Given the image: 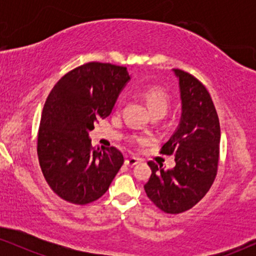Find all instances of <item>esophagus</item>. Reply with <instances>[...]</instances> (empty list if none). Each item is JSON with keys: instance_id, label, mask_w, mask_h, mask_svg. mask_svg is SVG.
<instances>
[{"instance_id": "esophagus-1", "label": "esophagus", "mask_w": 256, "mask_h": 256, "mask_svg": "<svg viewBox=\"0 0 256 256\" xmlns=\"http://www.w3.org/2000/svg\"><path fill=\"white\" fill-rule=\"evenodd\" d=\"M140 158H128L125 160L126 165L130 166V167L137 165V164H140Z\"/></svg>"}]
</instances>
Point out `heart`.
<instances>
[{
	"mask_svg": "<svg viewBox=\"0 0 256 256\" xmlns=\"http://www.w3.org/2000/svg\"><path fill=\"white\" fill-rule=\"evenodd\" d=\"M143 96H144L146 104H148L152 116L154 114H160V116H164L167 113V110L170 108V96L162 88H146L143 91ZM134 140L137 143H146L149 140V138L146 136H134Z\"/></svg>",
	"mask_w": 256,
	"mask_h": 256,
	"instance_id": "1",
	"label": "heart"
}]
</instances>
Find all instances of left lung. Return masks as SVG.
Returning a JSON list of instances; mask_svg holds the SVG:
<instances>
[{
    "instance_id": "left-lung-1",
    "label": "left lung",
    "mask_w": 256,
    "mask_h": 256,
    "mask_svg": "<svg viewBox=\"0 0 256 256\" xmlns=\"http://www.w3.org/2000/svg\"><path fill=\"white\" fill-rule=\"evenodd\" d=\"M173 72L179 82L182 116L160 152L174 154L176 166L165 170L149 161L152 176L144 190L158 208L178 214L192 208L212 186L219 162L220 125L204 85L182 70Z\"/></svg>"
}]
</instances>
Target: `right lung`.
<instances>
[{"label": "right lung", "instance_id": "obj_1", "mask_svg": "<svg viewBox=\"0 0 256 256\" xmlns=\"http://www.w3.org/2000/svg\"><path fill=\"white\" fill-rule=\"evenodd\" d=\"M130 79L126 67L89 62L66 73L49 94L38 130L37 154L46 183L64 201H96L124 164L114 146H91L89 132L110 116Z\"/></svg>", "mask_w": 256, "mask_h": 256}]
</instances>
